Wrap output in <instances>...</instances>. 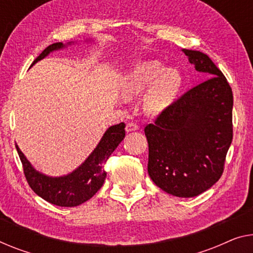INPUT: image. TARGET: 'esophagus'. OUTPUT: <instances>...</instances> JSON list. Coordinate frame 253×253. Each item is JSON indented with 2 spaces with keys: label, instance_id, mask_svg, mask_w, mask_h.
Returning a JSON list of instances; mask_svg holds the SVG:
<instances>
[{
  "label": "esophagus",
  "instance_id": "obj_1",
  "mask_svg": "<svg viewBox=\"0 0 253 253\" xmlns=\"http://www.w3.org/2000/svg\"><path fill=\"white\" fill-rule=\"evenodd\" d=\"M138 129V125L135 123H128L126 125V131L127 133H129V131H135Z\"/></svg>",
  "mask_w": 253,
  "mask_h": 253
}]
</instances>
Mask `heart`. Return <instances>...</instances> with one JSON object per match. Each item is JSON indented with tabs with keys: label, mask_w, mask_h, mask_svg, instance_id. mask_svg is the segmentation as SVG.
<instances>
[{
	"label": "heart",
	"mask_w": 253,
	"mask_h": 253,
	"mask_svg": "<svg viewBox=\"0 0 253 253\" xmlns=\"http://www.w3.org/2000/svg\"><path fill=\"white\" fill-rule=\"evenodd\" d=\"M144 108L150 114H159L168 108L182 87V75L176 68H164L157 61L141 62L128 71L123 83V94L127 99L142 94Z\"/></svg>",
	"instance_id": "1"
}]
</instances>
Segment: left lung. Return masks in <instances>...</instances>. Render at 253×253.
Wrapping results in <instances>:
<instances>
[{
    "label": "left lung",
    "instance_id": "left-lung-1",
    "mask_svg": "<svg viewBox=\"0 0 253 253\" xmlns=\"http://www.w3.org/2000/svg\"><path fill=\"white\" fill-rule=\"evenodd\" d=\"M209 79L187 90L144 128L148 171L157 186L179 198H193L223 175L233 139V92L208 55L183 50Z\"/></svg>",
    "mask_w": 253,
    "mask_h": 253
}]
</instances>
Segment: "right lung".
Listing matches in <instances>:
<instances>
[{
  "instance_id": "right-lung-1",
  "label": "right lung",
  "mask_w": 253,
  "mask_h": 253,
  "mask_svg": "<svg viewBox=\"0 0 253 253\" xmlns=\"http://www.w3.org/2000/svg\"><path fill=\"white\" fill-rule=\"evenodd\" d=\"M69 44L71 42L67 45ZM67 45L61 42L50 45L37 56L33 65L44 59L51 52L61 50ZM124 137H125V124L120 123L118 125L109 127L87 159L73 172L60 177H50L37 171L17 144L16 149L24 167L26 179L32 190L39 197L59 207H76L87 201L102 187L107 177L103 165L107 163L109 157L120 144Z\"/></svg>"
}]
</instances>
